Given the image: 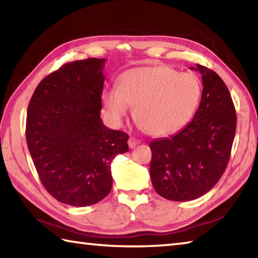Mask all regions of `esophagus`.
I'll return each instance as SVG.
<instances>
[{
    "mask_svg": "<svg viewBox=\"0 0 258 258\" xmlns=\"http://www.w3.org/2000/svg\"><path fill=\"white\" fill-rule=\"evenodd\" d=\"M139 143H140V141L138 139H135V138H130L128 139V147L131 148V149H133V148L137 147Z\"/></svg>",
    "mask_w": 258,
    "mask_h": 258,
    "instance_id": "34e87169",
    "label": "esophagus"
}]
</instances>
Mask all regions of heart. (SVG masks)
<instances>
[{
	"label": "heart",
	"mask_w": 258,
	"mask_h": 258,
	"mask_svg": "<svg viewBox=\"0 0 258 258\" xmlns=\"http://www.w3.org/2000/svg\"><path fill=\"white\" fill-rule=\"evenodd\" d=\"M202 85L190 73L166 66L133 68L120 78L118 87L102 93L104 115L119 126L132 106L135 117L148 133L166 135L182 128L197 109Z\"/></svg>",
	"instance_id": "1"
}]
</instances>
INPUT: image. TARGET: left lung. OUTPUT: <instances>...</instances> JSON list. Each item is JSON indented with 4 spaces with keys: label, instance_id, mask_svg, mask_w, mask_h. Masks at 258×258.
<instances>
[{
    "label": "left lung",
    "instance_id": "8db88e82",
    "mask_svg": "<svg viewBox=\"0 0 258 258\" xmlns=\"http://www.w3.org/2000/svg\"><path fill=\"white\" fill-rule=\"evenodd\" d=\"M203 94L194 119L171 138L150 142V177L157 194L173 202L197 199L212 189L228 166L237 128L225 83L204 66Z\"/></svg>",
    "mask_w": 258,
    "mask_h": 258
}]
</instances>
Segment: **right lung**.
Here are the masks:
<instances>
[{
	"instance_id": "1",
	"label": "right lung",
	"mask_w": 258,
	"mask_h": 258,
	"mask_svg": "<svg viewBox=\"0 0 258 258\" xmlns=\"http://www.w3.org/2000/svg\"><path fill=\"white\" fill-rule=\"evenodd\" d=\"M106 61L63 64L37 85L28 104L26 140L35 168L52 197L71 206L107 197L112 160L128 151V135L100 117Z\"/></svg>"
}]
</instances>
